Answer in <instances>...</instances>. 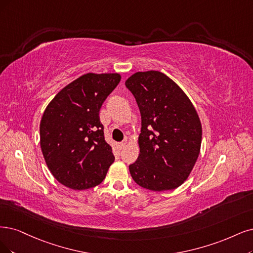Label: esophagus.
<instances>
[{
	"instance_id": "esophagus-1",
	"label": "esophagus",
	"mask_w": 253,
	"mask_h": 253,
	"mask_svg": "<svg viewBox=\"0 0 253 253\" xmlns=\"http://www.w3.org/2000/svg\"><path fill=\"white\" fill-rule=\"evenodd\" d=\"M126 144H127V139H124L123 142H121V143H120V147H121V149H123V148L126 146Z\"/></svg>"
}]
</instances>
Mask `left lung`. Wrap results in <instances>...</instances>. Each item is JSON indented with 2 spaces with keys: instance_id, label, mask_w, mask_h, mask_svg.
<instances>
[{
  "instance_id": "8db88e82",
  "label": "left lung",
  "mask_w": 253,
  "mask_h": 253,
  "mask_svg": "<svg viewBox=\"0 0 253 253\" xmlns=\"http://www.w3.org/2000/svg\"><path fill=\"white\" fill-rule=\"evenodd\" d=\"M142 117L139 155L129 166L142 188L162 192L178 188L197 161L202 128L182 89L165 74L138 72L125 82Z\"/></svg>"
}]
</instances>
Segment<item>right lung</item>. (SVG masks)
<instances>
[{"mask_svg": "<svg viewBox=\"0 0 253 253\" xmlns=\"http://www.w3.org/2000/svg\"><path fill=\"white\" fill-rule=\"evenodd\" d=\"M120 80L119 74L83 75L62 88L43 112L40 134L45 164L70 189L98 185L115 162L99 112Z\"/></svg>", "mask_w": 253, "mask_h": 253, "instance_id": "add662e5", "label": "right lung"}]
</instances>
